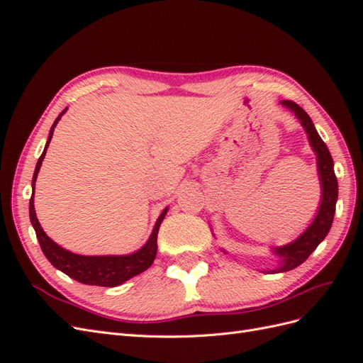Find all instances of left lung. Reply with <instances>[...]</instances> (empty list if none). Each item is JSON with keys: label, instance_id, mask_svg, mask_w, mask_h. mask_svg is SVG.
<instances>
[{"label": "left lung", "instance_id": "1", "mask_svg": "<svg viewBox=\"0 0 363 363\" xmlns=\"http://www.w3.org/2000/svg\"><path fill=\"white\" fill-rule=\"evenodd\" d=\"M281 104L291 108V111L295 113V116L300 119V123L304 127L307 136H309L311 147L313 148L316 160H318L316 162L318 174H320L323 195H321L320 211H318L315 219L312 221V224L307 227L306 232H303V235L300 238H296L294 242L274 248V252L280 257L281 263L277 269H271L268 271V274L291 271L298 265H301V263L312 255V252L316 250V247L323 242L324 238L328 233V230L332 227L335 211H336V200H337V180L333 169V159H332L330 151H328L327 145L324 144V140L320 138V135H318L312 119L298 104L291 100H284L281 101Z\"/></svg>", "mask_w": 363, "mask_h": 363}]
</instances>
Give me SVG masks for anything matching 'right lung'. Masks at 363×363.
Masks as SVG:
<instances>
[{
    "label": "right lung",
    "instance_id": "right-lung-1",
    "mask_svg": "<svg viewBox=\"0 0 363 363\" xmlns=\"http://www.w3.org/2000/svg\"><path fill=\"white\" fill-rule=\"evenodd\" d=\"M67 112V108L56 118L54 124L50 130V136L47 140L45 150H43L42 156L38 160L35 174H33V182H31V188L33 194L30 199V221L33 224V228H35L39 245L43 251V255L51 262V265L54 268L60 269L62 272L67 274L71 279L84 283V284H92V286H104V288H115L118 284L127 281L128 279L138 276V274L144 272L148 269L152 262L156 259L157 255V233H159V227L163 221L164 215L168 212V207L160 213L159 219L156 221L155 228H152V233L150 239L147 240V244L138 250L133 255L128 256H80L75 255V252H71L68 250H65L59 247L54 240H51L47 233L43 232L35 212V203H33V196H35V183L38 179V172L40 169V164L43 157H45V152L48 148L50 140L52 138V131L56 124L59 123L60 116Z\"/></svg>",
    "mask_w": 363,
    "mask_h": 363
}]
</instances>
